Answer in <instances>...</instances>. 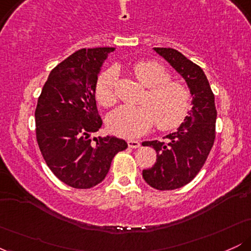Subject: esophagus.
Wrapping results in <instances>:
<instances>
[{
    "mask_svg": "<svg viewBox=\"0 0 251 251\" xmlns=\"http://www.w3.org/2000/svg\"><path fill=\"white\" fill-rule=\"evenodd\" d=\"M127 145H128V148H131V149L140 148V143L138 142V140H127Z\"/></svg>",
    "mask_w": 251,
    "mask_h": 251,
    "instance_id": "34e87169",
    "label": "esophagus"
}]
</instances>
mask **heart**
<instances>
[{"label": "heart", "instance_id": "b5f03b06", "mask_svg": "<svg viewBox=\"0 0 251 251\" xmlns=\"http://www.w3.org/2000/svg\"><path fill=\"white\" fill-rule=\"evenodd\" d=\"M135 77L148 87L142 106H120L108 116L107 125L113 134L123 138L143 135L155 123L163 131L177 128L184 123L191 108V93L183 83L170 81L171 75L160 63L137 62L133 67ZM117 75L107 70L99 76L96 97L103 107L117 102Z\"/></svg>", "mask_w": 251, "mask_h": 251}]
</instances>
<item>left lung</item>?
Returning <instances> with one entry per match:
<instances>
[{
	"mask_svg": "<svg viewBox=\"0 0 251 251\" xmlns=\"http://www.w3.org/2000/svg\"><path fill=\"white\" fill-rule=\"evenodd\" d=\"M188 83L192 96V108L177 132L166 135L168 143L152 140L143 146H152L157 162L143 170V178L157 190H175L186 185L203 168L216 137L215 96L206 75L198 65L172 48H153Z\"/></svg>",
	"mask_w": 251,
	"mask_h": 251,
	"instance_id": "8db88e82",
	"label": "left lung"
}]
</instances>
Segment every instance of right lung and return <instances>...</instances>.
<instances>
[{"label": "right lung", "instance_id": "right-lung-1", "mask_svg": "<svg viewBox=\"0 0 251 251\" xmlns=\"http://www.w3.org/2000/svg\"><path fill=\"white\" fill-rule=\"evenodd\" d=\"M113 47L82 48L50 72L37 99L36 140L48 168L74 189L105 179L112 159L127 149L116 137H93L102 125L98 113V74Z\"/></svg>", "mask_w": 251, "mask_h": 251}]
</instances>
